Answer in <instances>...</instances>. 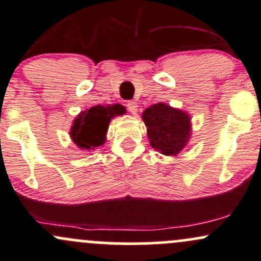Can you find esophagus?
<instances>
[{
	"label": "esophagus",
	"instance_id": "34e87169",
	"mask_svg": "<svg viewBox=\"0 0 261 261\" xmlns=\"http://www.w3.org/2000/svg\"><path fill=\"white\" fill-rule=\"evenodd\" d=\"M127 108H128V111H129V113H132V114H137V112H138V106H137L136 101H133V100L128 101Z\"/></svg>",
	"mask_w": 261,
	"mask_h": 261
}]
</instances>
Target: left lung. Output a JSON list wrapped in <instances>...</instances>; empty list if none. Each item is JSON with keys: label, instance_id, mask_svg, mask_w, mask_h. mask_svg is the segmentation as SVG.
<instances>
[{"label": "left lung", "instance_id": "1", "mask_svg": "<svg viewBox=\"0 0 261 261\" xmlns=\"http://www.w3.org/2000/svg\"><path fill=\"white\" fill-rule=\"evenodd\" d=\"M150 146L166 155H176L191 136V120L186 112L165 103L153 104L142 114Z\"/></svg>", "mask_w": 261, "mask_h": 261}]
</instances>
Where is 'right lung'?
<instances>
[{"mask_svg":"<svg viewBox=\"0 0 261 261\" xmlns=\"http://www.w3.org/2000/svg\"><path fill=\"white\" fill-rule=\"evenodd\" d=\"M124 113L125 108L120 104L91 107L74 119L70 129L71 139L82 149L96 148L106 142V134L112 118Z\"/></svg>","mask_w":261,"mask_h":261,"instance_id":"add662e5","label":"right lung"}]
</instances>
